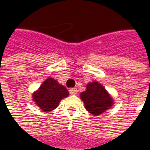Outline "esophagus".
I'll list each match as a JSON object with an SVG mask.
<instances>
[{
	"label": "esophagus",
	"mask_w": 150,
	"mask_h": 150,
	"mask_svg": "<svg viewBox=\"0 0 150 150\" xmlns=\"http://www.w3.org/2000/svg\"><path fill=\"white\" fill-rule=\"evenodd\" d=\"M78 90H77V88H71L69 89V93L71 94H76L77 93Z\"/></svg>",
	"instance_id": "34e87169"
}]
</instances>
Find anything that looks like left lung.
<instances>
[{
	"mask_svg": "<svg viewBox=\"0 0 150 150\" xmlns=\"http://www.w3.org/2000/svg\"><path fill=\"white\" fill-rule=\"evenodd\" d=\"M87 111L94 115H98L109 109L113 104L110 94L98 82L94 81L86 86V90L81 94Z\"/></svg>",
	"mask_w": 150,
	"mask_h": 150,
	"instance_id": "left-lung-1",
	"label": "left lung"
}]
</instances>
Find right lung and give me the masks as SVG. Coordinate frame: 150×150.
<instances>
[{
	"label": "right lung",
	"instance_id": "obj_1",
	"mask_svg": "<svg viewBox=\"0 0 150 150\" xmlns=\"http://www.w3.org/2000/svg\"><path fill=\"white\" fill-rule=\"evenodd\" d=\"M67 96H69V91L66 88L50 77L34 93L33 99L43 111H50L58 107L60 101Z\"/></svg>",
	"mask_w": 150,
	"mask_h": 150
}]
</instances>
